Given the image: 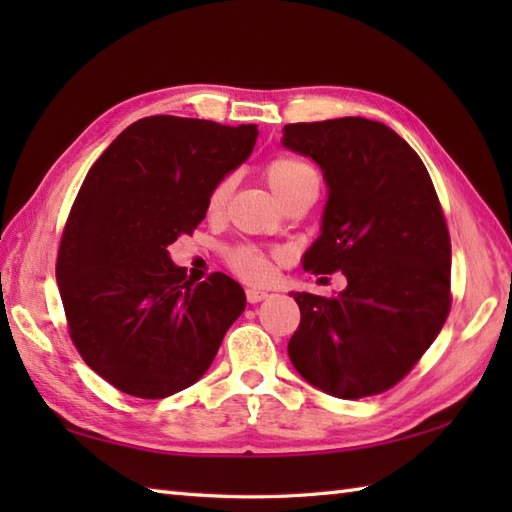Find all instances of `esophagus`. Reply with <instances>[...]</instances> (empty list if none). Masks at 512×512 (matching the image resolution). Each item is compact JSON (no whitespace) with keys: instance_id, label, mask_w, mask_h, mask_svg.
<instances>
[{"instance_id":"esophagus-1","label":"esophagus","mask_w":512,"mask_h":512,"mask_svg":"<svg viewBox=\"0 0 512 512\" xmlns=\"http://www.w3.org/2000/svg\"><path fill=\"white\" fill-rule=\"evenodd\" d=\"M246 299H248V303H259V301L268 299V292L266 290H259V288H248L246 290Z\"/></svg>"}]
</instances>
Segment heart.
<instances>
[{"label":"heart","instance_id":"obj_1","mask_svg":"<svg viewBox=\"0 0 512 512\" xmlns=\"http://www.w3.org/2000/svg\"><path fill=\"white\" fill-rule=\"evenodd\" d=\"M264 178L279 202H284L290 195H295L303 189L319 187L317 171H314L306 160L295 156H279L275 160H270L268 167L264 169ZM231 193L233 178H224L217 182L209 193V200H206V211H209V215H220L226 209V202L231 198ZM226 257L235 273L239 277H244L246 281H253V284L266 281L270 273H273V264H270L268 255H264L262 250H257L253 246H235L228 250Z\"/></svg>","mask_w":512,"mask_h":512}]
</instances>
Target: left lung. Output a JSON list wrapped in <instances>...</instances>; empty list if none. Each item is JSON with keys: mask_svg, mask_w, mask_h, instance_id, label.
<instances>
[{"mask_svg": "<svg viewBox=\"0 0 512 512\" xmlns=\"http://www.w3.org/2000/svg\"><path fill=\"white\" fill-rule=\"evenodd\" d=\"M281 145L317 162L328 200L303 270H341L332 299L290 292L301 323L288 356L310 385L356 400L394 387L451 308V239L420 156L361 116L284 127Z\"/></svg>", "mask_w": 512, "mask_h": 512, "instance_id": "obj_1", "label": "left lung"}]
</instances>
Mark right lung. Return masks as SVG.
Instances as JSON below:
<instances>
[{"instance_id":"obj_1","label":"right lung","mask_w":512,"mask_h":512,"mask_svg":"<svg viewBox=\"0 0 512 512\" xmlns=\"http://www.w3.org/2000/svg\"><path fill=\"white\" fill-rule=\"evenodd\" d=\"M257 125L147 116L114 138L85 176L65 224L57 284L76 350L136 398L200 380L246 308L224 273L195 284L169 246L204 220L217 182L253 154Z\"/></svg>"}]
</instances>
